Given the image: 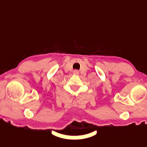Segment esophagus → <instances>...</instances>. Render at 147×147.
I'll return each instance as SVG.
<instances>
[{"mask_svg": "<svg viewBox=\"0 0 147 147\" xmlns=\"http://www.w3.org/2000/svg\"><path fill=\"white\" fill-rule=\"evenodd\" d=\"M73 74L75 75H78L79 74V71L78 70H74L73 71Z\"/></svg>", "mask_w": 147, "mask_h": 147, "instance_id": "esophagus-1", "label": "esophagus"}]
</instances>
